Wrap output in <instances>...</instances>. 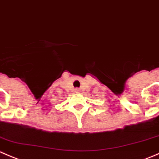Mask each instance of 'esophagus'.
<instances>
[{
  "label": "esophagus",
  "mask_w": 159,
  "mask_h": 159,
  "mask_svg": "<svg viewBox=\"0 0 159 159\" xmlns=\"http://www.w3.org/2000/svg\"><path fill=\"white\" fill-rule=\"evenodd\" d=\"M80 90V89H79V88H76V89H75V92H76V93H79Z\"/></svg>",
  "instance_id": "esophagus-1"
}]
</instances>
